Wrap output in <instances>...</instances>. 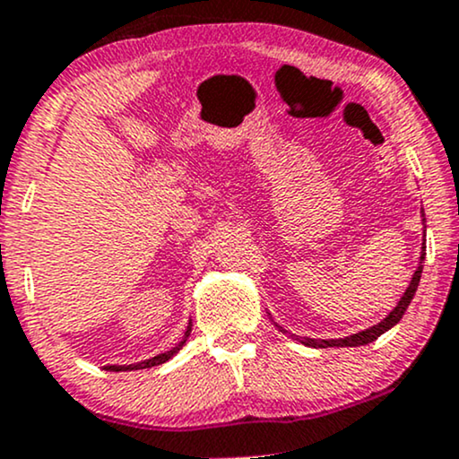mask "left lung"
<instances>
[{"label": "left lung", "mask_w": 459, "mask_h": 459, "mask_svg": "<svg viewBox=\"0 0 459 459\" xmlns=\"http://www.w3.org/2000/svg\"><path fill=\"white\" fill-rule=\"evenodd\" d=\"M423 222H425V215H423ZM423 261H425V241L423 246H420V259H419V267H416V272L412 273V281H410L408 289L403 291L402 299L397 302V307H394L391 313L384 317L380 324L371 325V328L362 330V332H356V334H350L345 336V339H310V336H299V343L307 345V347H315V350H319V347H360V345H368L373 343V341L377 339V336H382L384 332H388L393 328V325H397L399 321H402L403 313L408 310L410 302H412L414 293H416V287H419V281H420V273H423ZM281 328V325H278ZM281 332H284L281 328Z\"/></svg>", "instance_id": "1"}]
</instances>
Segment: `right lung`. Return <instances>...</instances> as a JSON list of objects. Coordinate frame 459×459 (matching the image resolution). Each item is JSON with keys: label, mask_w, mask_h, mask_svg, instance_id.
Instances as JSON below:
<instances>
[{"label": "right lung", "mask_w": 459, "mask_h": 459, "mask_svg": "<svg viewBox=\"0 0 459 459\" xmlns=\"http://www.w3.org/2000/svg\"><path fill=\"white\" fill-rule=\"evenodd\" d=\"M189 332H192V321H189V324H187V328H186V334H183V339L178 341V343H177L175 347H172V350L163 351V354H157V356H152V358H149V360L134 362V365H108V367H105V371H138V368H151V367L163 365V362H166V360H170V358L175 356V354H178V350H181V347L186 345V341H187Z\"/></svg>", "instance_id": "add662e5"}]
</instances>
